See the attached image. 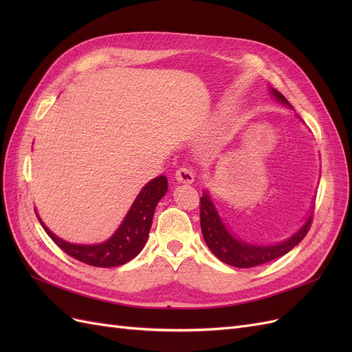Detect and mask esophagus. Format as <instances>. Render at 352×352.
Listing matches in <instances>:
<instances>
[{
  "instance_id": "obj_1",
  "label": "esophagus",
  "mask_w": 352,
  "mask_h": 352,
  "mask_svg": "<svg viewBox=\"0 0 352 352\" xmlns=\"http://www.w3.org/2000/svg\"><path fill=\"white\" fill-rule=\"evenodd\" d=\"M175 177L179 184H192L195 176L192 173V170H189L186 167H180L176 170Z\"/></svg>"
}]
</instances>
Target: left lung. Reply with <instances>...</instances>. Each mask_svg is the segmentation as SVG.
<instances>
[{
	"instance_id": "1",
	"label": "left lung",
	"mask_w": 352,
	"mask_h": 352,
	"mask_svg": "<svg viewBox=\"0 0 352 352\" xmlns=\"http://www.w3.org/2000/svg\"><path fill=\"white\" fill-rule=\"evenodd\" d=\"M269 89H270L272 97H274L276 101H279L280 104L287 105V107L292 109V105L287 102V100L279 91H276L274 88H269ZM199 204H201L199 207L201 230L207 247L220 261L239 269L255 267V265H260L282 257V255L289 252L305 238L307 232L311 225V214H310L307 216L302 226L298 229L294 235L286 238L285 241L272 243V245L252 243L238 238L236 235H233L230 229L226 226V223L223 221L214 201H212L207 189H204V192H202Z\"/></svg>"
}]
</instances>
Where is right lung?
Instances as JSON below:
<instances>
[{
  "label": "right lung",
  "mask_w": 352,
  "mask_h": 352,
  "mask_svg": "<svg viewBox=\"0 0 352 352\" xmlns=\"http://www.w3.org/2000/svg\"><path fill=\"white\" fill-rule=\"evenodd\" d=\"M167 188V177L164 175L150 180L135 198L120 226L107 241L101 243H72L61 239L45 226L36 210L35 212L48 236L70 257L95 267H116L135 258L145 247L153 225L154 210L158 201L166 195Z\"/></svg>",
  "instance_id": "1"
}]
</instances>
